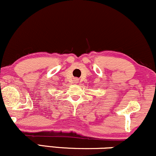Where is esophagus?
I'll return each instance as SVG.
<instances>
[{
  "label": "esophagus",
  "instance_id": "34e87169",
  "mask_svg": "<svg viewBox=\"0 0 156 156\" xmlns=\"http://www.w3.org/2000/svg\"><path fill=\"white\" fill-rule=\"evenodd\" d=\"M76 81L77 82V81H78V80H77V79H76Z\"/></svg>",
  "mask_w": 156,
  "mask_h": 156
}]
</instances>
